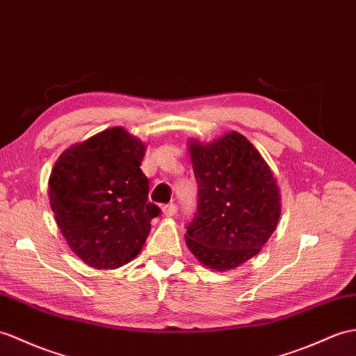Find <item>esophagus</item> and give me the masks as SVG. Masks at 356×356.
<instances>
[{
	"label": "esophagus",
	"mask_w": 356,
	"mask_h": 356,
	"mask_svg": "<svg viewBox=\"0 0 356 356\" xmlns=\"http://www.w3.org/2000/svg\"><path fill=\"white\" fill-rule=\"evenodd\" d=\"M162 212H163V216H165V217H172V216H176V212H177V204H176V203H168V204H165V206H163V209H162Z\"/></svg>",
	"instance_id": "34e87169"
}]
</instances>
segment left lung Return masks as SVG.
<instances>
[{"label":"left lung","instance_id":"obj_1","mask_svg":"<svg viewBox=\"0 0 356 356\" xmlns=\"http://www.w3.org/2000/svg\"><path fill=\"white\" fill-rule=\"evenodd\" d=\"M198 185L186 245L203 266L232 270L258 254L280 217V193L249 139L230 131L209 144L189 143Z\"/></svg>","mask_w":356,"mask_h":356}]
</instances>
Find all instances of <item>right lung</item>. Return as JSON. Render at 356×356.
<instances>
[{
  "instance_id": "add662e5",
  "label": "right lung",
  "mask_w": 356,
  "mask_h": 356,
  "mask_svg": "<svg viewBox=\"0 0 356 356\" xmlns=\"http://www.w3.org/2000/svg\"><path fill=\"white\" fill-rule=\"evenodd\" d=\"M144 154L143 140L112 127L66 148L54 163L48 194L57 226L89 267L112 270L134 259L161 213L148 202Z\"/></svg>"
}]
</instances>
